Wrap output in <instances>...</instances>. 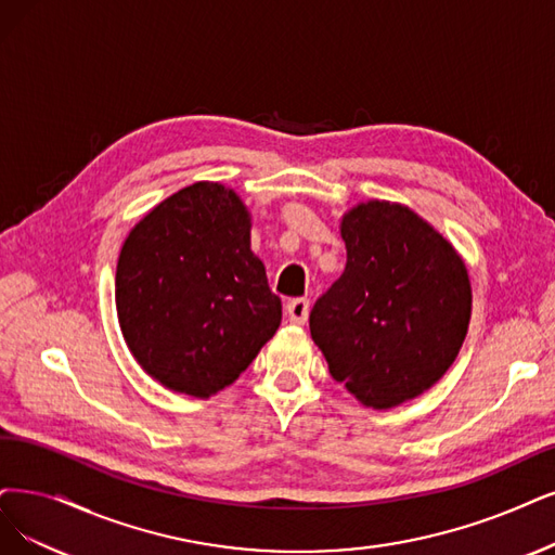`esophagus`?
<instances>
[{
	"label": "esophagus",
	"mask_w": 555,
	"mask_h": 555,
	"mask_svg": "<svg viewBox=\"0 0 555 555\" xmlns=\"http://www.w3.org/2000/svg\"><path fill=\"white\" fill-rule=\"evenodd\" d=\"M309 309H311L309 299L297 297V299H291L288 304H285V315H288V320L293 324H304L306 320H309Z\"/></svg>",
	"instance_id": "1"
}]
</instances>
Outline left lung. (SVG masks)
Instances as JSON below:
<instances>
[{"instance_id": "left-lung-1", "label": "left lung", "mask_w": 555, "mask_h": 555, "mask_svg": "<svg viewBox=\"0 0 555 555\" xmlns=\"http://www.w3.org/2000/svg\"><path fill=\"white\" fill-rule=\"evenodd\" d=\"M347 264L313 304L311 336L330 373L363 404L412 400L453 365L470 318L462 258L429 223L386 201L340 225Z\"/></svg>"}]
</instances>
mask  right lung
Returning a JSON list of instances; mask_svg holds the SVG:
<instances>
[{"instance_id": "add662e5", "label": "right lung", "mask_w": 555, "mask_h": 555, "mask_svg": "<svg viewBox=\"0 0 555 555\" xmlns=\"http://www.w3.org/2000/svg\"><path fill=\"white\" fill-rule=\"evenodd\" d=\"M235 192L196 182L128 235L116 311L139 365L171 391L208 398L233 384L281 324Z\"/></svg>"}]
</instances>
